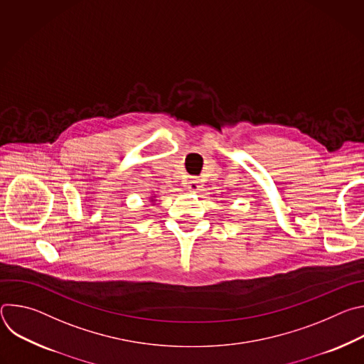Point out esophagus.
<instances>
[{
  "label": "esophagus",
  "mask_w": 364,
  "mask_h": 364,
  "mask_svg": "<svg viewBox=\"0 0 364 364\" xmlns=\"http://www.w3.org/2000/svg\"><path fill=\"white\" fill-rule=\"evenodd\" d=\"M200 178L198 177H190L187 181V187L190 191H198L200 190Z\"/></svg>",
  "instance_id": "34e87169"
}]
</instances>
